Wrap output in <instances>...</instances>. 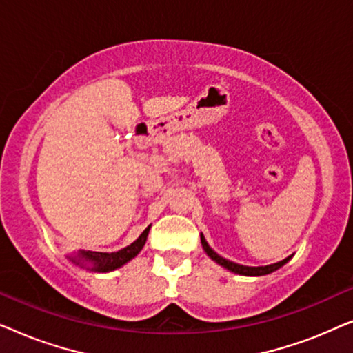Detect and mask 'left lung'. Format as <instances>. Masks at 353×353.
Wrapping results in <instances>:
<instances>
[{
    "label": "left lung",
    "mask_w": 353,
    "mask_h": 353,
    "mask_svg": "<svg viewBox=\"0 0 353 353\" xmlns=\"http://www.w3.org/2000/svg\"><path fill=\"white\" fill-rule=\"evenodd\" d=\"M201 243H202V249L205 250V254L209 255V257L214 260V262L219 263L220 267L230 270L231 273L243 274V276H263V274H270V273L276 272L278 268H281L283 265L288 263L292 257V255H289V257L281 260V262H276V263H272V265H265V267H248V265H239V263L231 262V260H226V259L221 257V255L216 254L215 250L210 248L209 243H207L204 234H202V233H201Z\"/></svg>",
    "instance_id": "left-lung-1"
}]
</instances>
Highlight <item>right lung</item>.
<instances>
[{
    "label": "right lung",
    "instance_id": "obj_1",
    "mask_svg": "<svg viewBox=\"0 0 353 353\" xmlns=\"http://www.w3.org/2000/svg\"><path fill=\"white\" fill-rule=\"evenodd\" d=\"M149 230H151V225H149L148 228L139 234V238L137 241H133L132 244L117 250V252L108 254V252H93V250H77V252L65 255V257L69 259L72 263L79 265L81 268L90 270V272H94V273L114 272V270L123 267L125 263H128L130 260L134 259L139 252H141L144 244H146Z\"/></svg>",
    "mask_w": 353,
    "mask_h": 353
}]
</instances>
